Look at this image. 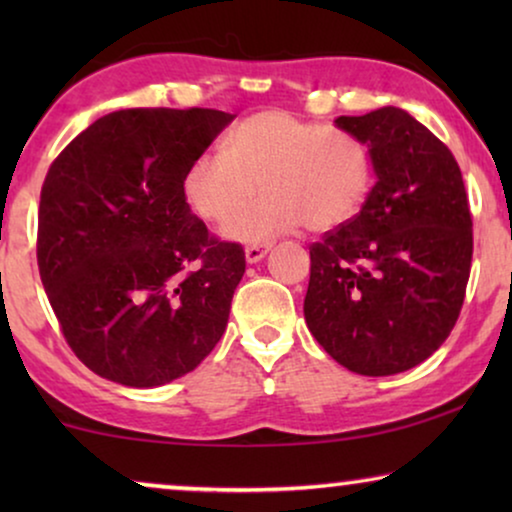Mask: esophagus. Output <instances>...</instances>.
<instances>
[{"label":"esophagus","instance_id":"34e87169","mask_svg":"<svg viewBox=\"0 0 512 512\" xmlns=\"http://www.w3.org/2000/svg\"><path fill=\"white\" fill-rule=\"evenodd\" d=\"M270 247L272 242H251L247 244V249H244V256H247L249 263H258L265 254H268Z\"/></svg>","mask_w":512,"mask_h":512}]
</instances>
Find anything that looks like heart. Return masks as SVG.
I'll return each instance as SVG.
<instances>
[{
	"label": "heart",
	"mask_w": 512,
	"mask_h": 512,
	"mask_svg": "<svg viewBox=\"0 0 512 512\" xmlns=\"http://www.w3.org/2000/svg\"><path fill=\"white\" fill-rule=\"evenodd\" d=\"M258 183L266 195L242 210ZM370 188L373 160L359 137L282 109L242 118L226 153H198L181 177L188 207L209 223L228 218L223 235L237 242L272 240L303 223L326 233L361 212Z\"/></svg>",
	"instance_id": "b5f03b06"
}]
</instances>
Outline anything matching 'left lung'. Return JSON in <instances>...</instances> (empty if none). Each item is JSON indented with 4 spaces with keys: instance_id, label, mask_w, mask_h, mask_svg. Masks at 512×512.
<instances>
[{
    "instance_id": "left-lung-1",
    "label": "left lung",
    "mask_w": 512,
    "mask_h": 512,
    "mask_svg": "<svg viewBox=\"0 0 512 512\" xmlns=\"http://www.w3.org/2000/svg\"><path fill=\"white\" fill-rule=\"evenodd\" d=\"M335 125L368 144L377 181L352 221L312 242L305 321L340 366L396 375L429 359L457 324L471 207L452 151L403 109Z\"/></svg>"
}]
</instances>
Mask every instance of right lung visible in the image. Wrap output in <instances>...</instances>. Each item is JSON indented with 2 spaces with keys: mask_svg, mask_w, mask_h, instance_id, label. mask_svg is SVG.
Wrapping results in <instances>:
<instances>
[{
  "mask_svg": "<svg viewBox=\"0 0 512 512\" xmlns=\"http://www.w3.org/2000/svg\"><path fill=\"white\" fill-rule=\"evenodd\" d=\"M233 121L219 109H121L76 135L41 186L37 263L67 345L125 387L191 373L221 340L244 249L181 193Z\"/></svg>",
  "mask_w": 512,
  "mask_h": 512,
  "instance_id": "1",
  "label": "right lung"
}]
</instances>
